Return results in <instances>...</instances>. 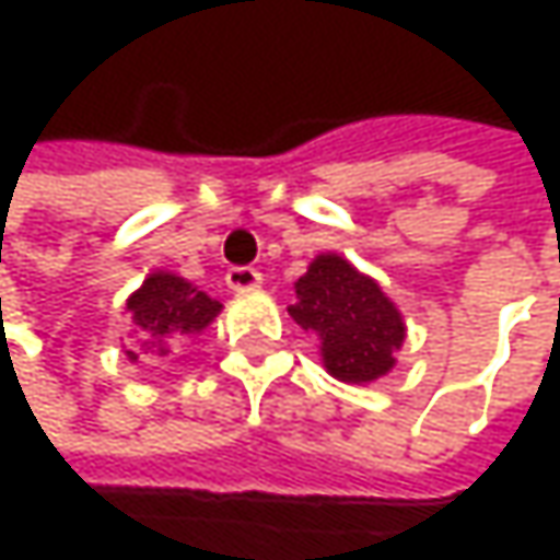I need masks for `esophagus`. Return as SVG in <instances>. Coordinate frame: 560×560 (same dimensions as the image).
I'll return each mask as SVG.
<instances>
[{"label": "esophagus", "instance_id": "34e87169", "mask_svg": "<svg viewBox=\"0 0 560 560\" xmlns=\"http://www.w3.org/2000/svg\"><path fill=\"white\" fill-rule=\"evenodd\" d=\"M226 284L233 291H249V288H259L262 284V272L259 269H249V266H236L226 272Z\"/></svg>", "mask_w": 560, "mask_h": 560}]
</instances>
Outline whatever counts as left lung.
Here are the masks:
<instances>
[{"instance_id": "obj_1", "label": "left lung", "mask_w": 560, "mask_h": 560, "mask_svg": "<svg viewBox=\"0 0 560 560\" xmlns=\"http://www.w3.org/2000/svg\"><path fill=\"white\" fill-rule=\"evenodd\" d=\"M294 324L320 340V357L340 383H373L395 366L405 324L386 291L343 256L324 253L294 281Z\"/></svg>"}]
</instances>
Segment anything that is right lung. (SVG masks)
I'll use <instances>...</instances> for the list:
<instances>
[{
	"instance_id": "obj_1",
	"label": "right lung",
	"mask_w": 560,
	"mask_h": 560,
	"mask_svg": "<svg viewBox=\"0 0 560 560\" xmlns=\"http://www.w3.org/2000/svg\"><path fill=\"white\" fill-rule=\"evenodd\" d=\"M220 301H213L207 291L197 284L174 276V272H152L142 281L139 291L126 301V311L132 314L136 324V340L139 347L159 350V357L168 353L171 337H194L200 334L217 314ZM129 360H139V350H126Z\"/></svg>"
}]
</instances>
